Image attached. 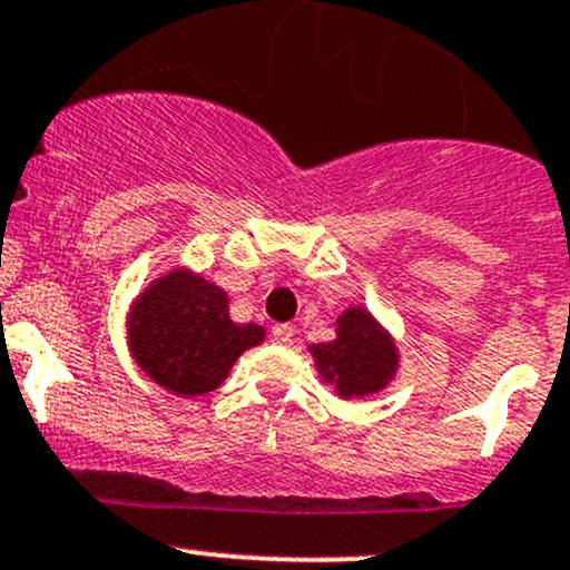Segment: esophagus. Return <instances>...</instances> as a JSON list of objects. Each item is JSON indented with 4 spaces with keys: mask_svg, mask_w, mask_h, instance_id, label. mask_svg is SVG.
Here are the masks:
<instances>
[{
    "mask_svg": "<svg viewBox=\"0 0 570 570\" xmlns=\"http://www.w3.org/2000/svg\"><path fill=\"white\" fill-rule=\"evenodd\" d=\"M273 341L281 343V346H289V343L295 341V327H292V324H275Z\"/></svg>",
    "mask_w": 570,
    "mask_h": 570,
    "instance_id": "1",
    "label": "esophagus"
}]
</instances>
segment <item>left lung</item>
<instances>
[{
    "label": "left lung",
    "instance_id": "8db88e82",
    "mask_svg": "<svg viewBox=\"0 0 570 570\" xmlns=\"http://www.w3.org/2000/svg\"><path fill=\"white\" fill-rule=\"evenodd\" d=\"M322 384L341 400H362L384 392L397 376L400 348L390 330L362 305H348L335 322V337L311 343Z\"/></svg>",
    "mask_w": 570,
    "mask_h": 570
}]
</instances>
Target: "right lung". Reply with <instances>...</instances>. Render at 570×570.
I'll list each match as a JSON object with an SVG mask.
<instances>
[{
	"mask_svg": "<svg viewBox=\"0 0 570 570\" xmlns=\"http://www.w3.org/2000/svg\"><path fill=\"white\" fill-rule=\"evenodd\" d=\"M262 341L265 327L233 322L227 292L191 267L154 278L127 314V346L137 367L178 397L218 390L240 354Z\"/></svg>",
	"mask_w": 570,
	"mask_h": 570,
	"instance_id": "add662e5",
	"label": "right lung"
}]
</instances>
